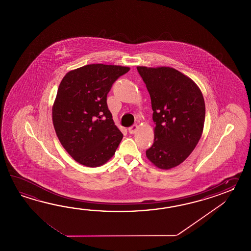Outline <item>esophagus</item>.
<instances>
[{
    "instance_id": "1",
    "label": "esophagus",
    "mask_w": 251,
    "mask_h": 251,
    "mask_svg": "<svg viewBox=\"0 0 251 251\" xmlns=\"http://www.w3.org/2000/svg\"><path fill=\"white\" fill-rule=\"evenodd\" d=\"M137 129H138V126L137 125H133L131 127L128 128V131H129L130 133H134L137 131Z\"/></svg>"
}]
</instances>
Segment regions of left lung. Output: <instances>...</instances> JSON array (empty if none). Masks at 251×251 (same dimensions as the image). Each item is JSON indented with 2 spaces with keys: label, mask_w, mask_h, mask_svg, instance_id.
Masks as SVG:
<instances>
[{
  "label": "left lung",
  "mask_w": 251,
  "mask_h": 251,
  "mask_svg": "<svg viewBox=\"0 0 251 251\" xmlns=\"http://www.w3.org/2000/svg\"><path fill=\"white\" fill-rule=\"evenodd\" d=\"M149 91L154 142L148 160L161 170L181 164L196 148L203 133L205 105L196 82L177 70L137 66Z\"/></svg>",
  "instance_id": "obj_1"
}]
</instances>
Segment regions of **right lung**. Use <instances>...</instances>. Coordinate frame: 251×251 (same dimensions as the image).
<instances>
[{"label": "right lung", "mask_w": 251, "mask_h": 251, "mask_svg": "<svg viewBox=\"0 0 251 251\" xmlns=\"http://www.w3.org/2000/svg\"><path fill=\"white\" fill-rule=\"evenodd\" d=\"M126 66L88 64L72 70L60 82L52 107L53 127L73 159L86 167H100L115 154L123 133L107 105L113 83Z\"/></svg>", "instance_id": "right-lung-1"}]
</instances>
